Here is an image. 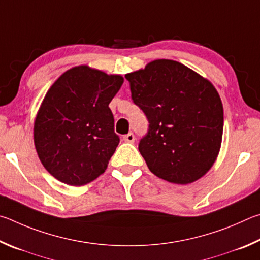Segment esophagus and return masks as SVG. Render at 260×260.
Segmentation results:
<instances>
[{"mask_svg":"<svg viewBox=\"0 0 260 260\" xmlns=\"http://www.w3.org/2000/svg\"><path fill=\"white\" fill-rule=\"evenodd\" d=\"M135 135L133 133L127 134L125 136H123V140H124L125 143H134L135 142Z\"/></svg>","mask_w":260,"mask_h":260,"instance_id":"34e87169","label":"esophagus"}]
</instances>
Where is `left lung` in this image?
<instances>
[{"instance_id":"obj_1","label":"left lung","mask_w":260,"mask_h":260,"mask_svg":"<svg viewBox=\"0 0 260 260\" xmlns=\"http://www.w3.org/2000/svg\"><path fill=\"white\" fill-rule=\"evenodd\" d=\"M125 79L149 123L138 146L148 169L181 185L206 175L219 153L224 127L221 99L211 82L169 59L151 61Z\"/></svg>"}]
</instances>
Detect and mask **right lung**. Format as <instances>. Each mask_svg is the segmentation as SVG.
<instances>
[{"label": "right lung", "mask_w": 260, "mask_h": 260, "mask_svg": "<svg viewBox=\"0 0 260 260\" xmlns=\"http://www.w3.org/2000/svg\"><path fill=\"white\" fill-rule=\"evenodd\" d=\"M123 81L82 65L66 71L49 89L34 122V144L54 178L82 186L106 170L120 143L108 105Z\"/></svg>", "instance_id": "add662e5"}]
</instances>
